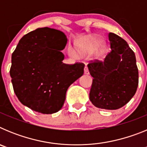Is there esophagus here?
<instances>
[{
    "instance_id": "1",
    "label": "esophagus",
    "mask_w": 147,
    "mask_h": 147,
    "mask_svg": "<svg viewBox=\"0 0 147 147\" xmlns=\"http://www.w3.org/2000/svg\"><path fill=\"white\" fill-rule=\"evenodd\" d=\"M84 72H85V74L86 75H88L89 74V71H88V68L87 66H85V69H84Z\"/></svg>"
}]
</instances>
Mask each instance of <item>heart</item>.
<instances>
[{"label":"heart","mask_w":147,"mask_h":147,"mask_svg":"<svg viewBox=\"0 0 147 147\" xmlns=\"http://www.w3.org/2000/svg\"><path fill=\"white\" fill-rule=\"evenodd\" d=\"M96 42L97 41L96 40V41L93 42V43H92V45H90L89 47L88 48H79V49H78V53L80 54H82V55H85V54H90V53H91L92 51L94 50L95 45H96ZM99 49L101 51H104V49H105V44H101V45H99ZM68 54H69V55L71 56V57H77V54H76V52L75 51L74 49H72V48H69V49H68Z\"/></svg>","instance_id":"heart-1"}]
</instances>
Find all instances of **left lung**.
<instances>
[{
    "instance_id": "left-lung-1",
    "label": "left lung",
    "mask_w": 147,
    "mask_h": 147,
    "mask_svg": "<svg viewBox=\"0 0 147 147\" xmlns=\"http://www.w3.org/2000/svg\"><path fill=\"white\" fill-rule=\"evenodd\" d=\"M111 51L103 61L88 65L93 83L90 100L105 110L121 108L133 97L138 85V70L135 53L124 39L109 33Z\"/></svg>"
}]
</instances>
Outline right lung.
Wrapping results in <instances>:
<instances>
[{"mask_svg": "<svg viewBox=\"0 0 147 147\" xmlns=\"http://www.w3.org/2000/svg\"><path fill=\"white\" fill-rule=\"evenodd\" d=\"M65 34L48 27L24 35L11 55L10 76L13 89L23 105L36 112H58L67 88L84 74L85 65L62 62Z\"/></svg>", "mask_w": 147, "mask_h": 147, "instance_id": "add662e5", "label": "right lung"}]
</instances>
